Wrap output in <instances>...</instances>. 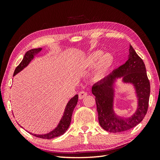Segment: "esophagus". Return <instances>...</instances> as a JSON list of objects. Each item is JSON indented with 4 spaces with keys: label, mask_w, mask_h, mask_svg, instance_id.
Listing matches in <instances>:
<instances>
[{
    "label": "esophagus",
    "mask_w": 160,
    "mask_h": 160,
    "mask_svg": "<svg viewBox=\"0 0 160 160\" xmlns=\"http://www.w3.org/2000/svg\"><path fill=\"white\" fill-rule=\"evenodd\" d=\"M88 95L87 92H86V91H80V92L79 93V94H78V96H79V99H82V98H84L85 96H87Z\"/></svg>",
    "instance_id": "esophagus-1"
}]
</instances>
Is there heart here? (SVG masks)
<instances>
[{
	"instance_id": "obj_1",
	"label": "heart",
	"mask_w": 160,
	"mask_h": 160,
	"mask_svg": "<svg viewBox=\"0 0 160 160\" xmlns=\"http://www.w3.org/2000/svg\"><path fill=\"white\" fill-rule=\"evenodd\" d=\"M102 51L98 50L91 53L80 62L82 69H87L92 67L95 64L92 77L95 80H100L106 77L109 73L114 64L115 59L113 54L111 53H104Z\"/></svg>"
}]
</instances>
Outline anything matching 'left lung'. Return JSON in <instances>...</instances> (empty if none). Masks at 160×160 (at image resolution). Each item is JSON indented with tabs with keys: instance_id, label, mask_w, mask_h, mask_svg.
Returning <instances> with one entry per match:
<instances>
[{
	"instance_id": "obj_1",
	"label": "left lung",
	"mask_w": 160,
	"mask_h": 160,
	"mask_svg": "<svg viewBox=\"0 0 160 160\" xmlns=\"http://www.w3.org/2000/svg\"><path fill=\"white\" fill-rule=\"evenodd\" d=\"M121 77L123 82L134 84L138 98L137 110L129 118L119 117L113 111V84L116 78ZM150 91L145 64L130 45L127 62L92 87L101 127L110 132H120L140 124L147 113Z\"/></svg>"
}]
</instances>
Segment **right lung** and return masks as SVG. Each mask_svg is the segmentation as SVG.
I'll return each instance as SVG.
<instances>
[{
  "instance_id": "obj_1",
  "label": "right lung",
  "mask_w": 160,
  "mask_h": 160,
  "mask_svg": "<svg viewBox=\"0 0 160 160\" xmlns=\"http://www.w3.org/2000/svg\"><path fill=\"white\" fill-rule=\"evenodd\" d=\"M41 50H42V48L32 49L31 50H29L28 52L25 54V56H24V58L21 61V62H20L19 64V65L16 68L14 73H13V76H14L16 74L19 73L20 71H22L24 68L28 66L29 63L31 62V60L33 58V57H34L36 54L38 53ZM78 100V95H76V96L73 97L69 102H68L62 117L61 118L58 125L57 126V127L55 129H53V131L48 132V133L44 134V135H36V134H32V133L31 134L35 137L40 138L42 139H47V140H50V139H53L54 138L58 137V136H60V135H63L64 132L67 131L68 128L69 127L73 111L74 109V108L76 106Z\"/></svg>"
}]
</instances>
